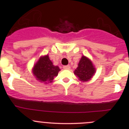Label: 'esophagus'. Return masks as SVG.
Segmentation results:
<instances>
[{
  "label": "esophagus",
  "mask_w": 129,
  "mask_h": 129,
  "mask_svg": "<svg viewBox=\"0 0 129 129\" xmlns=\"http://www.w3.org/2000/svg\"><path fill=\"white\" fill-rule=\"evenodd\" d=\"M63 68L64 69H66V70H69L70 69H71V66H63Z\"/></svg>",
  "instance_id": "esophagus-1"
}]
</instances>
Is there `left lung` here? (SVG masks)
<instances>
[{
  "instance_id": "obj_1",
  "label": "left lung",
  "mask_w": 129,
  "mask_h": 129,
  "mask_svg": "<svg viewBox=\"0 0 129 129\" xmlns=\"http://www.w3.org/2000/svg\"><path fill=\"white\" fill-rule=\"evenodd\" d=\"M95 72V67L93 66L92 60L87 57L82 55L74 74L80 81L84 82L91 80Z\"/></svg>"
}]
</instances>
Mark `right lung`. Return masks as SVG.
<instances>
[{
    "label": "right lung",
    "instance_id": "right-lung-1",
    "mask_svg": "<svg viewBox=\"0 0 129 129\" xmlns=\"http://www.w3.org/2000/svg\"><path fill=\"white\" fill-rule=\"evenodd\" d=\"M60 71L58 66H54L49 55H42L34 65L32 72L36 80L45 84L51 83Z\"/></svg>",
    "mask_w": 129,
    "mask_h": 129
}]
</instances>
